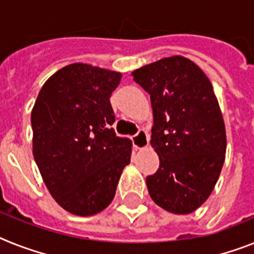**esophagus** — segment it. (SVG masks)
<instances>
[{
    "instance_id": "1",
    "label": "esophagus",
    "mask_w": 254,
    "mask_h": 254,
    "mask_svg": "<svg viewBox=\"0 0 254 254\" xmlns=\"http://www.w3.org/2000/svg\"><path fill=\"white\" fill-rule=\"evenodd\" d=\"M131 140H133V144L135 148H146L150 143V135L147 134V131L144 129H139L137 131V134H134L133 137H131Z\"/></svg>"
}]
</instances>
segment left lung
Returning <instances> with one entry per match:
<instances>
[{
    "mask_svg": "<svg viewBox=\"0 0 254 254\" xmlns=\"http://www.w3.org/2000/svg\"><path fill=\"white\" fill-rule=\"evenodd\" d=\"M131 74L152 104L151 144L160 165L146 178L148 192L168 212L189 214L209 197L225 161V123L212 84L178 55Z\"/></svg>",
    "mask_w": 254,
    "mask_h": 254,
    "instance_id": "obj_1",
    "label": "left lung"
}]
</instances>
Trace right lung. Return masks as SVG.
Wrapping results in <instances>:
<instances>
[{
	"mask_svg": "<svg viewBox=\"0 0 254 254\" xmlns=\"http://www.w3.org/2000/svg\"><path fill=\"white\" fill-rule=\"evenodd\" d=\"M121 73L84 63L59 69L32 110L33 156L55 201L67 212L93 216L114 199L131 143L117 137L110 97Z\"/></svg>",
	"mask_w": 254,
	"mask_h": 254,
	"instance_id": "1",
	"label": "right lung"
}]
</instances>
